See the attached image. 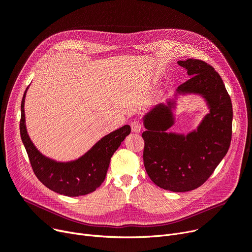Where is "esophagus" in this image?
<instances>
[{"label": "esophagus", "instance_id": "1", "mask_svg": "<svg viewBox=\"0 0 252 252\" xmlns=\"http://www.w3.org/2000/svg\"><path fill=\"white\" fill-rule=\"evenodd\" d=\"M131 130H132V132H134V133H139L141 131L140 123L137 121H134L131 123Z\"/></svg>", "mask_w": 252, "mask_h": 252}]
</instances>
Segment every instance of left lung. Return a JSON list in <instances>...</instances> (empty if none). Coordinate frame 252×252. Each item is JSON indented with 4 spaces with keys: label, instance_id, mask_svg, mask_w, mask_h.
I'll use <instances>...</instances> for the list:
<instances>
[{
    "label": "left lung",
    "instance_id": "1",
    "mask_svg": "<svg viewBox=\"0 0 252 252\" xmlns=\"http://www.w3.org/2000/svg\"><path fill=\"white\" fill-rule=\"evenodd\" d=\"M190 78L178 86L173 97L156 105L142 117L143 164L155 185L171 191H189L204 184L229 151L233 107L218 71L199 59L177 62ZM198 94L210 112L189 134L168 130L181 96Z\"/></svg>",
    "mask_w": 252,
    "mask_h": 252
}]
</instances>
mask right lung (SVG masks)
<instances>
[{"label":"right lung","mask_w":252,"mask_h":252,"mask_svg":"<svg viewBox=\"0 0 252 252\" xmlns=\"http://www.w3.org/2000/svg\"><path fill=\"white\" fill-rule=\"evenodd\" d=\"M28 89L21 101L20 136L35 176L48 189L61 195L78 197L92 193L103 183L112 156L130 134V126L125 125L103 136L76 160L56 161L46 157L35 148L28 133L25 114Z\"/></svg>","instance_id":"1"}]
</instances>
